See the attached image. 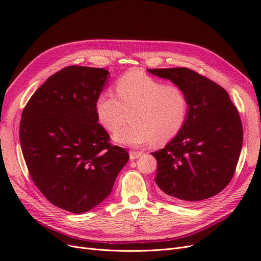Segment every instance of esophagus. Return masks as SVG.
I'll return each instance as SVG.
<instances>
[{
    "mask_svg": "<svg viewBox=\"0 0 261 261\" xmlns=\"http://www.w3.org/2000/svg\"><path fill=\"white\" fill-rule=\"evenodd\" d=\"M143 155V152L140 151H129V158L130 160H135V159H138L139 156Z\"/></svg>",
    "mask_w": 261,
    "mask_h": 261,
    "instance_id": "esophagus-1",
    "label": "esophagus"
}]
</instances>
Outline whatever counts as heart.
<instances>
[{
	"mask_svg": "<svg viewBox=\"0 0 261 261\" xmlns=\"http://www.w3.org/2000/svg\"><path fill=\"white\" fill-rule=\"evenodd\" d=\"M114 93H101L94 103L99 123L113 132L129 112L127 125L114 134V140L138 147L152 143H167L184 127L189 103L185 91L176 85H165L139 70L118 78Z\"/></svg>",
	"mask_w": 261,
	"mask_h": 261,
	"instance_id": "heart-1",
	"label": "heart"
}]
</instances>
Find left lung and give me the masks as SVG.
I'll list each match as a JSON object with an SVG mask.
<instances>
[{
	"mask_svg": "<svg viewBox=\"0 0 261 261\" xmlns=\"http://www.w3.org/2000/svg\"><path fill=\"white\" fill-rule=\"evenodd\" d=\"M186 93L184 127L156 159L155 183L170 199L196 203L223 191L232 179L243 145L238 109L222 87L186 67L148 69Z\"/></svg>",
	"mask_w": 261,
	"mask_h": 261,
	"instance_id": "left-lung-1",
	"label": "left lung"
}]
</instances>
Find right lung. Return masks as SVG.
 Segmentation results:
<instances>
[{
	"mask_svg": "<svg viewBox=\"0 0 261 261\" xmlns=\"http://www.w3.org/2000/svg\"><path fill=\"white\" fill-rule=\"evenodd\" d=\"M109 74L63 68L39 87L21 114L19 139L31 178L54 206L73 213L103 201L129 160L124 148L109 143L94 110Z\"/></svg>",
	"mask_w": 261,
	"mask_h": 261,
	"instance_id": "obj_1",
	"label": "right lung"
}]
</instances>
